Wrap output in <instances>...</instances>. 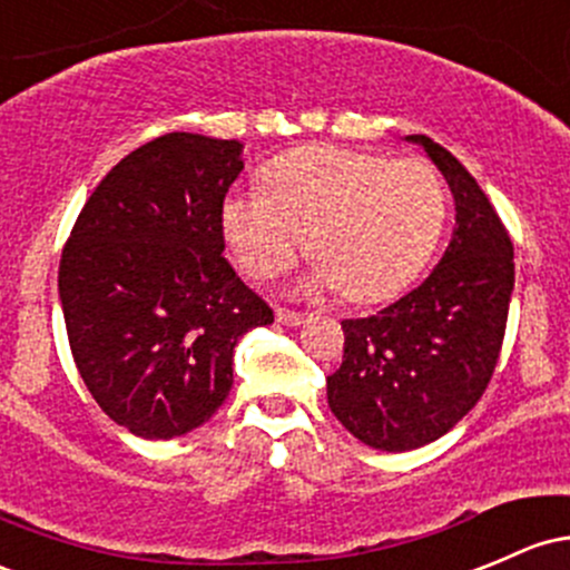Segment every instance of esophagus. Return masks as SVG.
Returning a JSON list of instances; mask_svg holds the SVG:
<instances>
[{
  "label": "esophagus",
  "mask_w": 570,
  "mask_h": 570,
  "mask_svg": "<svg viewBox=\"0 0 570 570\" xmlns=\"http://www.w3.org/2000/svg\"><path fill=\"white\" fill-rule=\"evenodd\" d=\"M304 312H296V309H285V307H277V321L283 323V326H302L304 323Z\"/></svg>",
  "instance_id": "1"
}]
</instances>
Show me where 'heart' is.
I'll list each match as a JSON object with an SVG mask.
<instances>
[{
    "label": "heart",
    "mask_w": 570,
    "mask_h": 570,
    "mask_svg": "<svg viewBox=\"0 0 570 570\" xmlns=\"http://www.w3.org/2000/svg\"><path fill=\"white\" fill-rule=\"evenodd\" d=\"M266 187L225 198L223 230L255 279L287 272L309 234L315 283L353 302L405 287L430 261L445 223V187L426 160H389L315 144L279 157Z\"/></svg>",
    "instance_id": "b5f03b06"
}]
</instances>
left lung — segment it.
I'll list each match as a JSON object with an SVG mask.
<instances>
[{
    "mask_svg": "<svg viewBox=\"0 0 570 570\" xmlns=\"http://www.w3.org/2000/svg\"><path fill=\"white\" fill-rule=\"evenodd\" d=\"M407 140L449 181L456 228L415 291L377 315L342 321L345 353L326 377L342 426L394 454L443 438L475 407L498 366L513 291V244L479 181L432 138Z\"/></svg>",
    "mask_w": 570,
    "mask_h": 570,
    "instance_id": "obj_1",
    "label": "left lung"
}]
</instances>
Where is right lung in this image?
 <instances>
[{"label":"right lung","mask_w":570,"mask_h":570,"mask_svg":"<svg viewBox=\"0 0 570 570\" xmlns=\"http://www.w3.org/2000/svg\"><path fill=\"white\" fill-rule=\"evenodd\" d=\"M242 149L195 132L149 140L108 170L62 249L78 372L102 413L144 440L206 424L234 385L238 336L274 323L223 255Z\"/></svg>","instance_id":"add662e5"}]
</instances>
